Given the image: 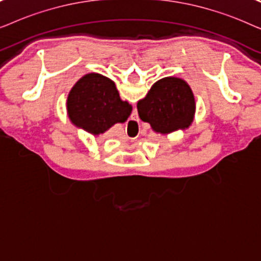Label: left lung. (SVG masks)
I'll return each instance as SVG.
<instances>
[{
	"instance_id": "8db88e82",
	"label": "left lung",
	"mask_w": 261,
	"mask_h": 261,
	"mask_svg": "<svg viewBox=\"0 0 261 261\" xmlns=\"http://www.w3.org/2000/svg\"><path fill=\"white\" fill-rule=\"evenodd\" d=\"M138 113L155 133L185 130L194 122L196 101L190 85L179 77H164L138 102Z\"/></svg>"
}]
</instances>
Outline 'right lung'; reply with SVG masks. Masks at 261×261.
<instances>
[{
	"mask_svg": "<svg viewBox=\"0 0 261 261\" xmlns=\"http://www.w3.org/2000/svg\"><path fill=\"white\" fill-rule=\"evenodd\" d=\"M66 109L70 121L77 128L99 135L115 123L126 122L133 108L121 99L112 80L91 72L84 74L71 89Z\"/></svg>",
	"mask_w": 261,
	"mask_h": 261,
	"instance_id": "1",
	"label": "right lung"
}]
</instances>
